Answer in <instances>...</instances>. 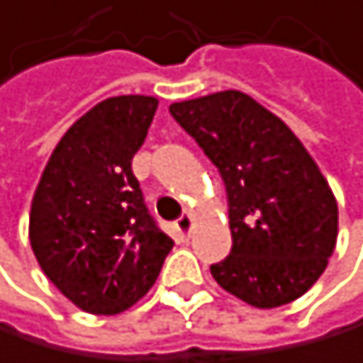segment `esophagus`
Here are the masks:
<instances>
[{"label":"esophagus","instance_id":"esophagus-1","mask_svg":"<svg viewBox=\"0 0 363 363\" xmlns=\"http://www.w3.org/2000/svg\"><path fill=\"white\" fill-rule=\"evenodd\" d=\"M174 228L178 233L180 240H187V235H189V228H191V216L189 213H183L176 222H174Z\"/></svg>","mask_w":363,"mask_h":363}]
</instances>
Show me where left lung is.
I'll return each instance as SVG.
<instances>
[{
    "label": "left lung",
    "instance_id": "left-lung-1",
    "mask_svg": "<svg viewBox=\"0 0 363 363\" xmlns=\"http://www.w3.org/2000/svg\"><path fill=\"white\" fill-rule=\"evenodd\" d=\"M172 117L226 187L233 246L213 279L244 303L272 309L301 298L337 240V202L285 123L240 91L176 102Z\"/></svg>",
    "mask_w": 363,
    "mask_h": 363
}]
</instances>
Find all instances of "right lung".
Returning <instances> with one entry per match:
<instances>
[{
	"instance_id": "1",
	"label": "right lung",
	"mask_w": 363,
	"mask_h": 363,
	"mask_svg": "<svg viewBox=\"0 0 363 363\" xmlns=\"http://www.w3.org/2000/svg\"><path fill=\"white\" fill-rule=\"evenodd\" d=\"M157 106L147 95L108 97L93 106L58 141L36 187L34 257L82 311L113 315L133 307L174 248L133 174Z\"/></svg>"
}]
</instances>
